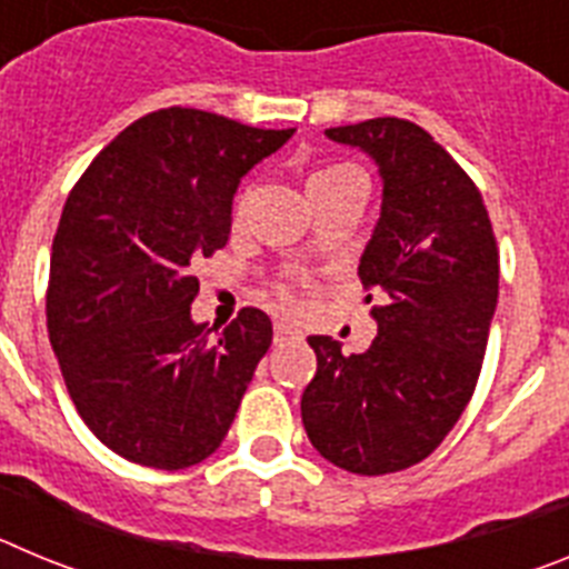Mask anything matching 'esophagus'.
Here are the masks:
<instances>
[{"label":"esophagus","instance_id":"obj_1","mask_svg":"<svg viewBox=\"0 0 569 569\" xmlns=\"http://www.w3.org/2000/svg\"><path fill=\"white\" fill-rule=\"evenodd\" d=\"M290 339H301V330L293 328V325H288V321H276V328H273L276 345H284V341Z\"/></svg>","mask_w":569,"mask_h":569}]
</instances>
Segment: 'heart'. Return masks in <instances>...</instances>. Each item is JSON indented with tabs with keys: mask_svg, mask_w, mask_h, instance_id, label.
Listing matches in <instances>:
<instances>
[{
	"mask_svg": "<svg viewBox=\"0 0 569 569\" xmlns=\"http://www.w3.org/2000/svg\"><path fill=\"white\" fill-rule=\"evenodd\" d=\"M345 170H353L347 168V164H336V168H328V170H319V173L313 176V179H325V176H336V173H345Z\"/></svg>",
	"mask_w": 569,
	"mask_h": 569,
	"instance_id": "b5f03b06",
	"label": "heart"
}]
</instances>
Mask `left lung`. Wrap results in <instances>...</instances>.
Returning a JSON list of instances; mask_svg holds the SVG:
<instances>
[{
	"mask_svg": "<svg viewBox=\"0 0 569 569\" xmlns=\"http://www.w3.org/2000/svg\"><path fill=\"white\" fill-rule=\"evenodd\" d=\"M325 136L379 168L381 213L359 276L385 305L365 353L310 336L301 421L330 465L385 476L427 459L465 413L499 301V250L479 188L419 124L385 116Z\"/></svg>",
	"mask_w": 569,
	"mask_h": 569,
	"instance_id": "left-lung-1",
	"label": "left lung"
}]
</instances>
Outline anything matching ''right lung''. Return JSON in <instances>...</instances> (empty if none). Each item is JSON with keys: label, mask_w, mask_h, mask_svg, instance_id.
Masks as SVG:
<instances>
[{"label": "right lung", "mask_w": 569, "mask_h": 569, "mask_svg": "<svg viewBox=\"0 0 569 569\" xmlns=\"http://www.w3.org/2000/svg\"><path fill=\"white\" fill-rule=\"evenodd\" d=\"M290 136L164 108L124 128L70 190L50 253L48 336L90 433L133 465L208 459L268 353L261 310L224 330L196 325L193 264L228 244L241 176Z\"/></svg>", "instance_id": "add662e5"}]
</instances>
